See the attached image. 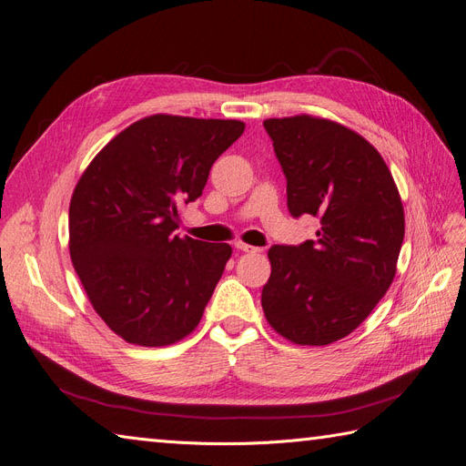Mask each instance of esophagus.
Returning a JSON list of instances; mask_svg holds the SVG:
<instances>
[{
  "instance_id": "obj_1",
  "label": "esophagus",
  "mask_w": 466,
  "mask_h": 466,
  "mask_svg": "<svg viewBox=\"0 0 466 466\" xmlns=\"http://www.w3.org/2000/svg\"><path fill=\"white\" fill-rule=\"evenodd\" d=\"M235 248L237 250H243V252H260L258 247H252V245H247V243H241V241L235 243Z\"/></svg>"
}]
</instances>
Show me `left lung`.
I'll return each mask as SVG.
<instances>
[{
	"instance_id": "obj_1",
	"label": "left lung",
	"mask_w": 466,
	"mask_h": 466,
	"mask_svg": "<svg viewBox=\"0 0 466 466\" xmlns=\"http://www.w3.org/2000/svg\"><path fill=\"white\" fill-rule=\"evenodd\" d=\"M288 180V209L320 221L317 238L272 245L262 309L272 329L301 346L340 340L392 284L404 209L389 167L360 134L330 120H264Z\"/></svg>"
}]
</instances>
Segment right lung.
Listing matches in <instances>:
<instances>
[{
    "mask_svg": "<svg viewBox=\"0 0 466 466\" xmlns=\"http://www.w3.org/2000/svg\"><path fill=\"white\" fill-rule=\"evenodd\" d=\"M238 120L155 115L91 161L69 204V255L110 330L137 346L190 334L231 257L228 243L175 235L211 165L243 134Z\"/></svg>",
    "mask_w": 466,
    "mask_h": 466,
    "instance_id": "1",
    "label": "right lung"
}]
</instances>
